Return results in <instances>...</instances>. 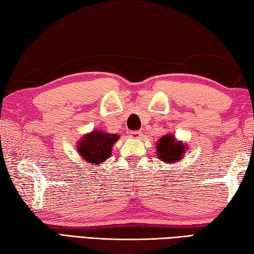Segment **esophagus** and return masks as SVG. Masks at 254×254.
<instances>
[{
    "label": "esophagus",
    "mask_w": 254,
    "mask_h": 254,
    "mask_svg": "<svg viewBox=\"0 0 254 254\" xmlns=\"http://www.w3.org/2000/svg\"><path fill=\"white\" fill-rule=\"evenodd\" d=\"M130 136H131L132 138H134V139H138V138H141V136H142V132H141V131H134V132H131V133H130Z\"/></svg>",
    "instance_id": "obj_1"
}]
</instances>
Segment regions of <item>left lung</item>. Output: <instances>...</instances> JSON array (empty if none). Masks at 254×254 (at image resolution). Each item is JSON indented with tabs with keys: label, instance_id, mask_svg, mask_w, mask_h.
Wrapping results in <instances>:
<instances>
[{
	"label": "left lung",
	"instance_id": "8db88e82",
	"mask_svg": "<svg viewBox=\"0 0 254 254\" xmlns=\"http://www.w3.org/2000/svg\"><path fill=\"white\" fill-rule=\"evenodd\" d=\"M187 149L188 145L182 141H178L174 134H166L156 144L157 158L167 164H175L183 159Z\"/></svg>",
	"mask_w": 254,
	"mask_h": 254
}]
</instances>
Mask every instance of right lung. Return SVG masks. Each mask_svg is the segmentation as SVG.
<instances>
[{
	"label": "right lung",
	"instance_id": "obj_1",
	"mask_svg": "<svg viewBox=\"0 0 254 254\" xmlns=\"http://www.w3.org/2000/svg\"><path fill=\"white\" fill-rule=\"evenodd\" d=\"M119 138L120 136L118 134H110L99 130L91 131L84 134L77 142V153L88 164H102L111 156L113 144Z\"/></svg>",
	"mask_w": 254,
	"mask_h": 254
}]
</instances>
